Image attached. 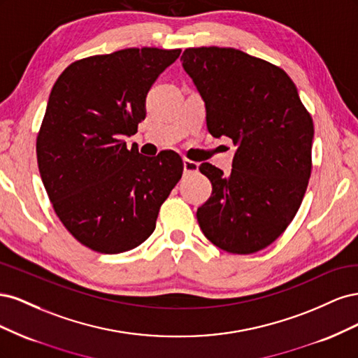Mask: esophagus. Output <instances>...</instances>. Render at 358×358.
Here are the masks:
<instances>
[{
  "mask_svg": "<svg viewBox=\"0 0 358 358\" xmlns=\"http://www.w3.org/2000/svg\"><path fill=\"white\" fill-rule=\"evenodd\" d=\"M183 171L185 173H197L199 171V162L191 159H183Z\"/></svg>",
  "mask_w": 358,
  "mask_h": 358,
  "instance_id": "obj_1",
  "label": "esophagus"
}]
</instances>
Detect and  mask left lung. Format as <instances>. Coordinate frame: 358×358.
<instances>
[{
  "label": "left lung",
  "mask_w": 358,
  "mask_h": 358,
  "mask_svg": "<svg viewBox=\"0 0 358 358\" xmlns=\"http://www.w3.org/2000/svg\"><path fill=\"white\" fill-rule=\"evenodd\" d=\"M182 67L206 106L213 137L237 148L229 176L203 162L212 196L197 209L203 234L224 251L254 254L285 231L312 169V117L294 82L273 64L233 48H189Z\"/></svg>",
  "instance_id": "left-lung-1"
}]
</instances>
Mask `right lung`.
Returning <instances> with one entry per match:
<instances>
[{
	"label": "right lung",
	"mask_w": 358,
	"mask_h": 358,
	"mask_svg": "<svg viewBox=\"0 0 358 358\" xmlns=\"http://www.w3.org/2000/svg\"><path fill=\"white\" fill-rule=\"evenodd\" d=\"M180 49L131 48L76 61L49 95L37 136L43 185L64 227L86 248L125 252L154 233L161 204L182 178L179 154L128 149L146 95Z\"/></svg>",
	"instance_id": "1"
}]
</instances>
